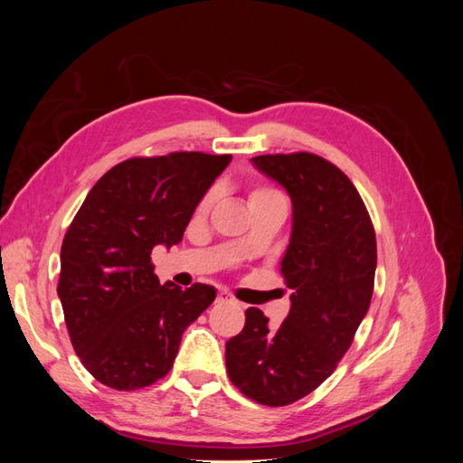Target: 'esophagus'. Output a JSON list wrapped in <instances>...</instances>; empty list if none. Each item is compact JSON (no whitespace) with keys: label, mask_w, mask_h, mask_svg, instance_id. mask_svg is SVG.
<instances>
[{"label":"esophagus","mask_w":463,"mask_h":463,"mask_svg":"<svg viewBox=\"0 0 463 463\" xmlns=\"http://www.w3.org/2000/svg\"><path fill=\"white\" fill-rule=\"evenodd\" d=\"M216 303H233V298L230 296L228 291H218V296H216Z\"/></svg>","instance_id":"obj_1"}]
</instances>
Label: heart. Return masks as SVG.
<instances>
[{
  "label": "heart",
  "mask_w": 463,
  "mask_h": 463,
  "mask_svg": "<svg viewBox=\"0 0 463 463\" xmlns=\"http://www.w3.org/2000/svg\"><path fill=\"white\" fill-rule=\"evenodd\" d=\"M274 194H279V193L274 191V189H270V187H255L253 191H250V194H249V201L262 199V197H274ZM210 203H213V197H210V194H208V197H204L203 203L199 204V213H206Z\"/></svg>",
  "instance_id": "obj_1"
}]
</instances>
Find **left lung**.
<instances>
[{"label": "left lung", "instance_id": "left-lung-1", "mask_svg": "<svg viewBox=\"0 0 463 463\" xmlns=\"http://www.w3.org/2000/svg\"><path fill=\"white\" fill-rule=\"evenodd\" d=\"M291 197L293 228L282 259L291 309L278 330L257 307L226 344L230 381L257 403L279 408L334 373L365 318L376 270V235L349 177L311 152L255 156Z\"/></svg>", "mask_w": 463, "mask_h": 463}]
</instances>
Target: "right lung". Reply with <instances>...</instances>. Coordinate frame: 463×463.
Wrapping results in <instances>:
<instances>
[{
	"mask_svg": "<svg viewBox=\"0 0 463 463\" xmlns=\"http://www.w3.org/2000/svg\"><path fill=\"white\" fill-rule=\"evenodd\" d=\"M230 162L204 152L129 158L80 204L63 237L58 296L75 354L98 383L138 390L160 381L181 334L214 301L213 286H162L150 255L181 241Z\"/></svg>",
	"mask_w": 463,
	"mask_h": 463,
	"instance_id": "obj_1",
	"label": "right lung"
}]
</instances>
